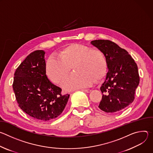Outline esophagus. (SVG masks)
<instances>
[{
	"label": "esophagus",
	"mask_w": 153,
	"mask_h": 153,
	"mask_svg": "<svg viewBox=\"0 0 153 153\" xmlns=\"http://www.w3.org/2000/svg\"><path fill=\"white\" fill-rule=\"evenodd\" d=\"M82 91H84V92H85V93H90L91 91V90H86V89H83V90H82Z\"/></svg>",
	"instance_id": "34e87169"
}]
</instances>
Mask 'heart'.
Returning <instances> with one entry per match:
<instances>
[{
    "instance_id": "heart-1",
    "label": "heart",
    "mask_w": 153,
    "mask_h": 153,
    "mask_svg": "<svg viewBox=\"0 0 153 153\" xmlns=\"http://www.w3.org/2000/svg\"><path fill=\"white\" fill-rule=\"evenodd\" d=\"M50 57L45 63V74L53 83L60 85L73 68L74 73L63 83L65 90H74L90 86L105 74L106 62L104 54L98 49L79 43L64 47Z\"/></svg>"
}]
</instances>
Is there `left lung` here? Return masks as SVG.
Segmentation results:
<instances>
[{
  "label": "left lung",
  "mask_w": 153,
  "mask_h": 153,
  "mask_svg": "<svg viewBox=\"0 0 153 153\" xmlns=\"http://www.w3.org/2000/svg\"><path fill=\"white\" fill-rule=\"evenodd\" d=\"M91 44L105 55L108 72L100 86L102 98L99 108L106 113L123 110L134 100L140 78L137 65L124 49L108 40H95Z\"/></svg>",
  "instance_id": "1"
}]
</instances>
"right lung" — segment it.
<instances>
[{
    "instance_id": "add662e5",
    "label": "right lung",
    "mask_w": 153,
    "mask_h": 153,
    "mask_svg": "<svg viewBox=\"0 0 153 153\" xmlns=\"http://www.w3.org/2000/svg\"><path fill=\"white\" fill-rule=\"evenodd\" d=\"M45 52L30 53L16 69L13 88L19 106L30 116L42 121L58 117L66 106L70 94L52 83L45 74Z\"/></svg>"
}]
</instances>
